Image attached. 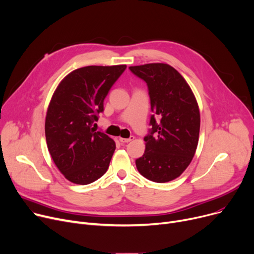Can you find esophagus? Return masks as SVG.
I'll use <instances>...</instances> for the list:
<instances>
[{
  "instance_id": "esophagus-1",
  "label": "esophagus",
  "mask_w": 254,
  "mask_h": 254,
  "mask_svg": "<svg viewBox=\"0 0 254 254\" xmlns=\"http://www.w3.org/2000/svg\"><path fill=\"white\" fill-rule=\"evenodd\" d=\"M134 139V136L133 135H131L129 138H123V137H119V140H120L121 142H123V143H126V142H129V141H131V140H133Z\"/></svg>"
}]
</instances>
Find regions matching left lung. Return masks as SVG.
<instances>
[{
    "mask_svg": "<svg viewBox=\"0 0 254 254\" xmlns=\"http://www.w3.org/2000/svg\"><path fill=\"white\" fill-rule=\"evenodd\" d=\"M143 80L151 99V129L145 151L135 160L139 173L155 183H167L190 165L199 140L197 100L182 74L166 64L130 66Z\"/></svg>",
    "mask_w": 254,
    "mask_h": 254,
    "instance_id": "1",
    "label": "left lung"
}]
</instances>
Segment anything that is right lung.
<instances>
[{
  "instance_id": "right-lung-1",
  "label": "right lung",
  "mask_w": 254,
  "mask_h": 254,
  "mask_svg": "<svg viewBox=\"0 0 254 254\" xmlns=\"http://www.w3.org/2000/svg\"><path fill=\"white\" fill-rule=\"evenodd\" d=\"M126 65H89L74 69L61 82L48 107L45 135L48 151L66 180L91 184L107 172L115 141L93 126L103 100Z\"/></svg>"
}]
</instances>
